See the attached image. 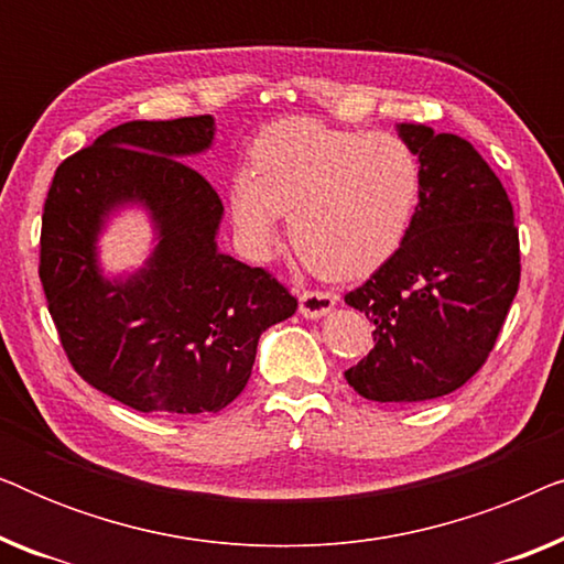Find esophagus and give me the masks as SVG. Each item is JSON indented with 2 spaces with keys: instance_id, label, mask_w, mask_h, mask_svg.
Masks as SVG:
<instances>
[{
  "instance_id": "obj_1",
  "label": "esophagus",
  "mask_w": 564,
  "mask_h": 564,
  "mask_svg": "<svg viewBox=\"0 0 564 564\" xmlns=\"http://www.w3.org/2000/svg\"><path fill=\"white\" fill-rule=\"evenodd\" d=\"M336 303H338V297L334 295V292L305 290L303 295H300V313H303L305 318H321V315L334 311Z\"/></svg>"
}]
</instances>
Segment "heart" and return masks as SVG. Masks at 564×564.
I'll list each match as a JSON object with an SVG mask.
<instances>
[{"label": "heart", "mask_w": 564, "mask_h": 564, "mask_svg": "<svg viewBox=\"0 0 564 564\" xmlns=\"http://www.w3.org/2000/svg\"><path fill=\"white\" fill-rule=\"evenodd\" d=\"M421 195V164L403 138L315 120L269 128L253 172L230 184V218L253 257H267L290 213V238L318 274L359 276L403 243Z\"/></svg>", "instance_id": "heart-1"}]
</instances>
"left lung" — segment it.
Returning <instances> with one entry per match:
<instances>
[{
    "mask_svg": "<svg viewBox=\"0 0 564 564\" xmlns=\"http://www.w3.org/2000/svg\"><path fill=\"white\" fill-rule=\"evenodd\" d=\"M421 195L400 249L346 305L375 323V349L346 382L377 403L449 395L485 365L519 292L521 253L503 184L465 138L400 122Z\"/></svg>",
    "mask_w": 564,
    "mask_h": 564,
    "instance_id": "obj_1",
    "label": "left lung"
}]
</instances>
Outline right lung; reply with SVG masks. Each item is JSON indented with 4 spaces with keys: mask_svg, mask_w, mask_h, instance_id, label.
<instances>
[{
    "mask_svg": "<svg viewBox=\"0 0 564 564\" xmlns=\"http://www.w3.org/2000/svg\"><path fill=\"white\" fill-rule=\"evenodd\" d=\"M213 135L210 115L122 122L68 156L45 197L37 274L61 346L82 380L141 413L223 411L259 336L297 311L267 269L218 251V192L182 161ZM128 202L152 213L160 243L135 275L107 281L96 236Z\"/></svg>",
    "mask_w": 564,
    "mask_h": 564,
    "instance_id": "1",
    "label": "right lung"
}]
</instances>
